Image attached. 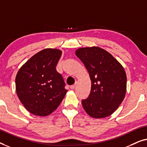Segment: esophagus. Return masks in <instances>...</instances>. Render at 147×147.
I'll return each instance as SVG.
<instances>
[{"mask_svg": "<svg viewBox=\"0 0 147 147\" xmlns=\"http://www.w3.org/2000/svg\"><path fill=\"white\" fill-rule=\"evenodd\" d=\"M75 86H76V84H73V85H71V86H70V88H71V89H74Z\"/></svg>", "mask_w": 147, "mask_h": 147, "instance_id": "obj_1", "label": "esophagus"}]
</instances>
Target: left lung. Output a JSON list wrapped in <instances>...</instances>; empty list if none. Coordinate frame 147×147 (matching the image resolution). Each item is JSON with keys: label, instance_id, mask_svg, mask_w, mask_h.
Listing matches in <instances>:
<instances>
[{"label": "left lung", "instance_id": "obj_1", "mask_svg": "<svg viewBox=\"0 0 147 147\" xmlns=\"http://www.w3.org/2000/svg\"><path fill=\"white\" fill-rule=\"evenodd\" d=\"M76 55L85 66L91 80L89 96L82 100L84 111L93 118L109 117L125 98V70L110 53L99 47L78 49Z\"/></svg>", "mask_w": 147, "mask_h": 147}]
</instances>
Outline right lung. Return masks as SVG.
Returning <instances> with one entry per match:
<instances>
[{"instance_id": "obj_1", "label": "right lung", "mask_w": 147, "mask_h": 147, "mask_svg": "<svg viewBox=\"0 0 147 147\" xmlns=\"http://www.w3.org/2000/svg\"><path fill=\"white\" fill-rule=\"evenodd\" d=\"M61 54L58 49H44L30 58L16 74V93L33 115H50L67 93L63 76L56 69Z\"/></svg>"}]
</instances>
